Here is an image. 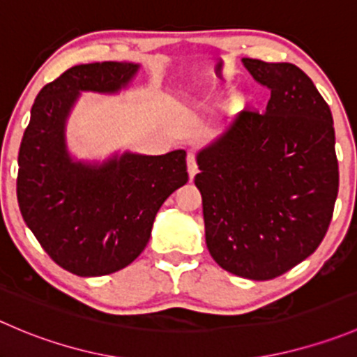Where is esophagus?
Here are the masks:
<instances>
[{
  "label": "esophagus",
  "instance_id": "34e87169",
  "mask_svg": "<svg viewBox=\"0 0 357 357\" xmlns=\"http://www.w3.org/2000/svg\"><path fill=\"white\" fill-rule=\"evenodd\" d=\"M186 164H188V176L190 179H193V176L197 174V171H199V167H197V162H195V155L190 151L188 157H186Z\"/></svg>",
  "mask_w": 357,
  "mask_h": 357
}]
</instances>
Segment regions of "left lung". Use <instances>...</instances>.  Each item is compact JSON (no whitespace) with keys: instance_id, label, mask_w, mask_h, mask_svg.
<instances>
[{"instance_id":"1","label":"left lung","mask_w":357,"mask_h":357,"mask_svg":"<svg viewBox=\"0 0 357 357\" xmlns=\"http://www.w3.org/2000/svg\"><path fill=\"white\" fill-rule=\"evenodd\" d=\"M271 89L197 153L206 244L230 274L268 281L312 255L333 216L338 162L330 106L289 62L242 59Z\"/></svg>"}]
</instances>
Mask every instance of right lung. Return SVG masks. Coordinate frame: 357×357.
Listing matches in <instances>:
<instances>
[{
  "instance_id": "right-lung-1",
  "label": "right lung",
  "mask_w": 357,
  "mask_h": 357,
  "mask_svg": "<svg viewBox=\"0 0 357 357\" xmlns=\"http://www.w3.org/2000/svg\"><path fill=\"white\" fill-rule=\"evenodd\" d=\"M141 64L73 66L36 96L19 150L17 199L41 248L79 278L119 272L146 248L155 216L188 181L186 151L141 155L115 151L79 160L66 127L82 92L115 96L129 89Z\"/></svg>"
}]
</instances>
